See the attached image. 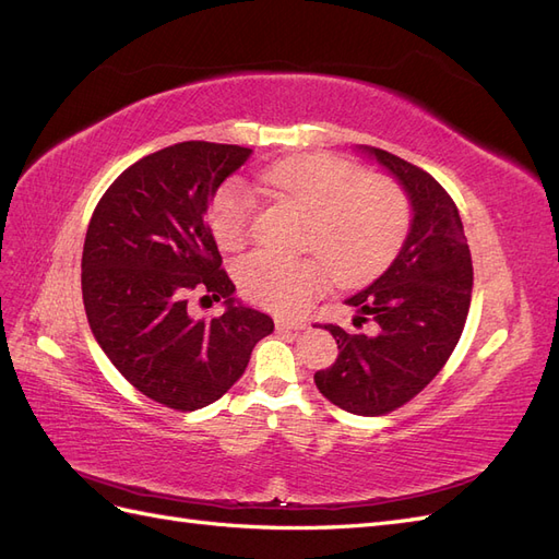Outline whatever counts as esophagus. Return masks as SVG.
<instances>
[{"instance_id": "esophagus-1", "label": "esophagus", "mask_w": 559, "mask_h": 559, "mask_svg": "<svg viewBox=\"0 0 559 559\" xmlns=\"http://www.w3.org/2000/svg\"><path fill=\"white\" fill-rule=\"evenodd\" d=\"M275 326H277L280 333H284V331H302V329H306V324H302V321H289V319H277Z\"/></svg>"}]
</instances>
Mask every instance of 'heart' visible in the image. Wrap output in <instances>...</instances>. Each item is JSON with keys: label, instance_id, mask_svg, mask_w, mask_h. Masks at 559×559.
<instances>
[{"label": "heart", "instance_id": "heart-1", "mask_svg": "<svg viewBox=\"0 0 559 559\" xmlns=\"http://www.w3.org/2000/svg\"><path fill=\"white\" fill-rule=\"evenodd\" d=\"M261 181L280 198L310 212L308 259L253 253L240 265V286L249 300L282 314L306 310L326 289L331 273L364 282L394 259L408 230V200L399 186L329 154H306L265 167ZM251 191L238 179L224 183L210 205V226L224 249L249 238Z\"/></svg>", "mask_w": 559, "mask_h": 559}]
</instances>
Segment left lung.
Wrapping results in <instances>:
<instances>
[{
  "instance_id": "left-lung-1",
  "label": "left lung",
  "mask_w": 559,
  "mask_h": 559,
  "mask_svg": "<svg viewBox=\"0 0 559 559\" xmlns=\"http://www.w3.org/2000/svg\"><path fill=\"white\" fill-rule=\"evenodd\" d=\"M401 186L411 205V228L384 273L345 302L376 333L324 329L337 359L314 382L337 408L376 417L419 394L460 343L471 306L473 267L460 212L429 173L376 146H357Z\"/></svg>"
}]
</instances>
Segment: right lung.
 <instances>
[{"mask_svg":"<svg viewBox=\"0 0 559 559\" xmlns=\"http://www.w3.org/2000/svg\"><path fill=\"white\" fill-rule=\"evenodd\" d=\"M251 154L214 142L165 146L109 186L88 224L81 289L95 341L132 386L181 413L222 399L275 329L233 296L205 222L218 186ZM193 288L224 297L225 314L195 320Z\"/></svg>","mask_w":559,"mask_h":559,"instance_id":"add662e5","label":"right lung"}]
</instances>
